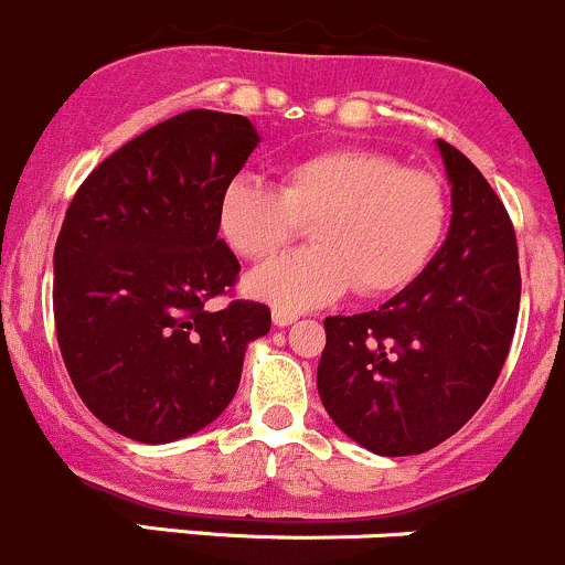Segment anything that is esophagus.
I'll return each mask as SVG.
<instances>
[{
  "mask_svg": "<svg viewBox=\"0 0 565 565\" xmlns=\"http://www.w3.org/2000/svg\"><path fill=\"white\" fill-rule=\"evenodd\" d=\"M271 318H275V327H290L299 316L290 310H282V307H275V310H271Z\"/></svg>",
  "mask_w": 565,
  "mask_h": 565,
  "instance_id": "1",
  "label": "esophagus"
}]
</instances>
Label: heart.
I'll use <instances>...</instances> for the list:
<instances>
[{"mask_svg":"<svg viewBox=\"0 0 565 565\" xmlns=\"http://www.w3.org/2000/svg\"><path fill=\"white\" fill-rule=\"evenodd\" d=\"M448 220L431 172L367 148H329L288 161L275 186L236 178L216 205L227 247L269 260L310 225L312 247L260 266L247 290L282 310H307L354 285L360 296L398 294L437 253Z\"/></svg>","mask_w":565,"mask_h":565,"instance_id":"obj_1","label":"heart"}]
</instances>
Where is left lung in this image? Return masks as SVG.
Returning a JSON list of instances; mask_svg holds the SVG:
<instances>
[{"label":"left lung","mask_w":565,"mask_h":565,"mask_svg":"<svg viewBox=\"0 0 565 565\" xmlns=\"http://www.w3.org/2000/svg\"><path fill=\"white\" fill-rule=\"evenodd\" d=\"M450 178L448 242L379 310L329 316L318 395L379 456H415L454 437L494 387L519 316L516 233L461 150L439 139Z\"/></svg>","instance_id":"8db88e82"}]
</instances>
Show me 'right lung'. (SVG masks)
<instances>
[{
    "instance_id": "1",
    "label": "right lung",
    "mask_w": 565,
    "mask_h": 565,
    "mask_svg": "<svg viewBox=\"0 0 565 565\" xmlns=\"http://www.w3.org/2000/svg\"><path fill=\"white\" fill-rule=\"evenodd\" d=\"M258 145L242 115L189 109L148 128L85 178L54 247V327L87 409L111 431L172 443L225 412L244 351L271 327L231 299L238 258L216 205Z\"/></svg>"
}]
</instances>
